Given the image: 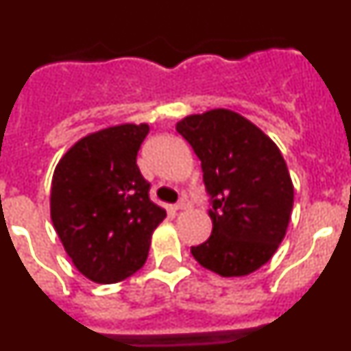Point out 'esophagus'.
<instances>
[{
	"mask_svg": "<svg viewBox=\"0 0 351 351\" xmlns=\"http://www.w3.org/2000/svg\"><path fill=\"white\" fill-rule=\"evenodd\" d=\"M191 204L188 200H179L178 204H173V210H186L190 209Z\"/></svg>",
	"mask_w": 351,
	"mask_h": 351,
	"instance_id": "esophagus-1",
	"label": "esophagus"
}]
</instances>
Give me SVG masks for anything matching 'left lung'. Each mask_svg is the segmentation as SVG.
Segmentation results:
<instances>
[{
  "instance_id": "left-lung-1",
  "label": "left lung",
  "mask_w": 351,
  "mask_h": 351,
  "mask_svg": "<svg viewBox=\"0 0 351 351\" xmlns=\"http://www.w3.org/2000/svg\"><path fill=\"white\" fill-rule=\"evenodd\" d=\"M176 130L202 163L213 232L191 246L202 267L247 276L267 263L285 239L293 207L287 163L271 138L241 114L214 108L184 117Z\"/></svg>"
}]
</instances>
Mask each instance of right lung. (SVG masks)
Listing matches in <instances>:
<instances>
[{"label": "right lung", "mask_w": 351, "mask_h": 351, "mask_svg": "<svg viewBox=\"0 0 351 351\" xmlns=\"http://www.w3.org/2000/svg\"><path fill=\"white\" fill-rule=\"evenodd\" d=\"M149 125L89 133L56 165L51 218L64 251L95 283H117L147 260L151 235L167 210L149 200L137 153Z\"/></svg>", "instance_id": "1"}]
</instances>
